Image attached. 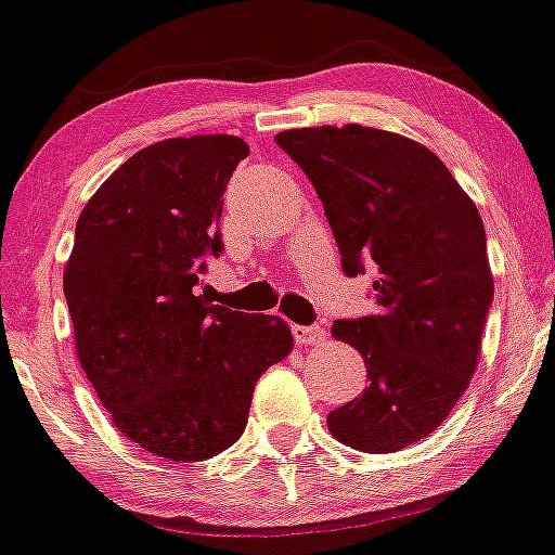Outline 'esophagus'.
<instances>
[{"mask_svg":"<svg viewBox=\"0 0 555 555\" xmlns=\"http://www.w3.org/2000/svg\"><path fill=\"white\" fill-rule=\"evenodd\" d=\"M294 337H297V343H302V346H319V343L326 337V330L321 324L294 326Z\"/></svg>","mask_w":555,"mask_h":555,"instance_id":"esophagus-1","label":"esophagus"}]
</instances>
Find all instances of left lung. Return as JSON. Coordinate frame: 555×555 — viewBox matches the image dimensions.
<instances>
[{"label": "left lung", "mask_w": 555, "mask_h": 555, "mask_svg": "<svg viewBox=\"0 0 555 555\" xmlns=\"http://www.w3.org/2000/svg\"><path fill=\"white\" fill-rule=\"evenodd\" d=\"M274 141L313 182L343 272H378L376 313L332 324L371 384L326 425L351 450H405L447 420L477 371L493 305L482 218L450 168L398 133L326 125Z\"/></svg>", "instance_id": "8db88e82"}]
</instances>
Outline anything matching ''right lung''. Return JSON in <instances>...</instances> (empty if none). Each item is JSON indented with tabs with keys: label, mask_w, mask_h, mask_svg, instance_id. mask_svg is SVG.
<instances>
[{
	"label": "right lung",
	"mask_w": 555,
	"mask_h": 555,
	"mask_svg": "<svg viewBox=\"0 0 555 555\" xmlns=\"http://www.w3.org/2000/svg\"><path fill=\"white\" fill-rule=\"evenodd\" d=\"M250 155L236 135L135 152L89 198L65 267L76 351L114 425L168 461H207L247 425L286 321L209 305L195 286L223 247V193Z\"/></svg>",
	"instance_id": "1"
}]
</instances>
